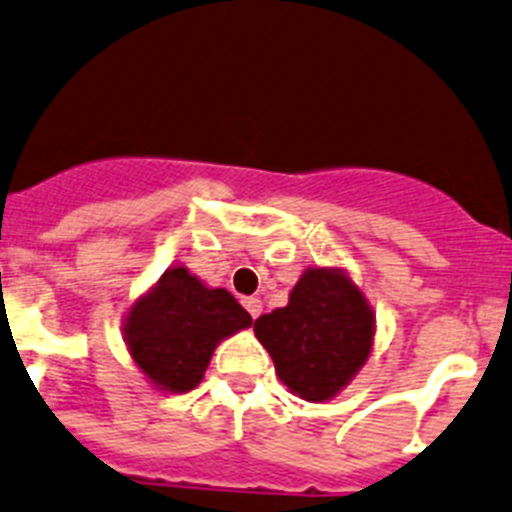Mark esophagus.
<instances>
[{
  "instance_id": "34e87169",
  "label": "esophagus",
  "mask_w": 512,
  "mask_h": 512,
  "mask_svg": "<svg viewBox=\"0 0 512 512\" xmlns=\"http://www.w3.org/2000/svg\"><path fill=\"white\" fill-rule=\"evenodd\" d=\"M242 305H245V310L250 312L252 320H255V317L262 312V300H257V297H245V300H242Z\"/></svg>"
}]
</instances>
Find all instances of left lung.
I'll use <instances>...</instances> for the list:
<instances>
[{"instance_id": "8db88e82", "label": "left lung", "mask_w": 512, "mask_h": 512, "mask_svg": "<svg viewBox=\"0 0 512 512\" xmlns=\"http://www.w3.org/2000/svg\"><path fill=\"white\" fill-rule=\"evenodd\" d=\"M255 337L292 395L325 403L370 357L375 310L342 267H307L287 305L257 317Z\"/></svg>"}]
</instances>
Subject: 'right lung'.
<instances>
[{
	"instance_id": "right-lung-1",
	"label": "right lung",
	"mask_w": 512,
	"mask_h": 512,
	"mask_svg": "<svg viewBox=\"0 0 512 512\" xmlns=\"http://www.w3.org/2000/svg\"><path fill=\"white\" fill-rule=\"evenodd\" d=\"M250 325V312L225 287H207L185 265H175L132 302L122 335L157 390L190 393L205 377L215 347Z\"/></svg>"
}]
</instances>
